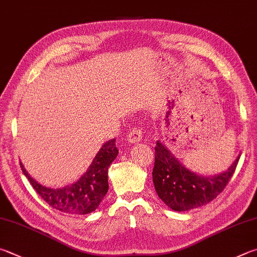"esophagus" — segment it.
I'll use <instances>...</instances> for the list:
<instances>
[{
    "instance_id": "34e87169",
    "label": "esophagus",
    "mask_w": 257,
    "mask_h": 257,
    "mask_svg": "<svg viewBox=\"0 0 257 257\" xmlns=\"http://www.w3.org/2000/svg\"><path fill=\"white\" fill-rule=\"evenodd\" d=\"M142 137H143L142 130L138 129V128H135L127 135V137H125V141H127L130 144H136L138 142H141Z\"/></svg>"
}]
</instances>
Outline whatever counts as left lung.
<instances>
[{
    "label": "left lung",
    "mask_w": 257,
    "mask_h": 257,
    "mask_svg": "<svg viewBox=\"0 0 257 257\" xmlns=\"http://www.w3.org/2000/svg\"><path fill=\"white\" fill-rule=\"evenodd\" d=\"M240 155L228 169L213 176L194 173L180 163L160 141L155 147L153 182L158 197L174 211H188L216 199L234 174Z\"/></svg>",
    "instance_id": "8db88e82"
}]
</instances>
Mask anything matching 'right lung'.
I'll use <instances>...</instances> for the list:
<instances>
[{
  "label": "right lung",
  "mask_w": 257,
  "mask_h": 257,
  "mask_svg": "<svg viewBox=\"0 0 257 257\" xmlns=\"http://www.w3.org/2000/svg\"><path fill=\"white\" fill-rule=\"evenodd\" d=\"M118 153L115 139L104 143L85 173L75 183L60 189L48 188L38 183L28 173L21 162L20 166L32 188L50 207L65 213L87 214L97 209L108 192V169Z\"/></svg>",
  "instance_id": "1"
}]
</instances>
